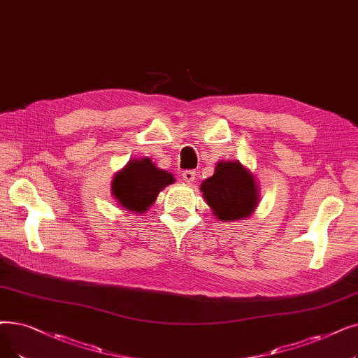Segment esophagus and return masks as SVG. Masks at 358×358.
Segmentation results:
<instances>
[{"label":"esophagus","instance_id":"esophagus-1","mask_svg":"<svg viewBox=\"0 0 358 358\" xmlns=\"http://www.w3.org/2000/svg\"><path fill=\"white\" fill-rule=\"evenodd\" d=\"M182 178L185 182L192 184L196 180V173L193 169H185V171H182Z\"/></svg>","mask_w":358,"mask_h":358}]
</instances>
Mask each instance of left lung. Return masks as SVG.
I'll return each instance as SVG.
<instances>
[{"label": "left lung", "instance_id": "obj_1", "mask_svg": "<svg viewBox=\"0 0 358 358\" xmlns=\"http://www.w3.org/2000/svg\"><path fill=\"white\" fill-rule=\"evenodd\" d=\"M200 192L216 220L241 221L259 205L260 190L255 176L240 161H220L212 177L201 181Z\"/></svg>", "mask_w": 358, "mask_h": 358}]
</instances>
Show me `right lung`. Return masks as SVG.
Wrapping results in <instances>:
<instances>
[{
  "label": "right lung",
  "mask_w": 358,
  "mask_h": 358,
  "mask_svg": "<svg viewBox=\"0 0 358 358\" xmlns=\"http://www.w3.org/2000/svg\"><path fill=\"white\" fill-rule=\"evenodd\" d=\"M174 182V174L158 168L150 158H138L115 173L111 194L129 213H145L166 185Z\"/></svg>",
  "instance_id": "1"
}]
</instances>
